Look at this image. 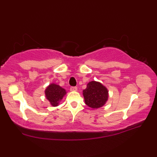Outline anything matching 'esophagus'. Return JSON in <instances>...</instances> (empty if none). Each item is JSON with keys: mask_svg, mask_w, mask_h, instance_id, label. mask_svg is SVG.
Wrapping results in <instances>:
<instances>
[{"mask_svg": "<svg viewBox=\"0 0 157 157\" xmlns=\"http://www.w3.org/2000/svg\"><path fill=\"white\" fill-rule=\"evenodd\" d=\"M70 90H71V92H75L78 90V88L77 87H71L70 88Z\"/></svg>", "mask_w": 157, "mask_h": 157, "instance_id": "esophagus-1", "label": "esophagus"}]
</instances>
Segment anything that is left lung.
<instances>
[{"label": "left lung", "instance_id": "left-lung-1", "mask_svg": "<svg viewBox=\"0 0 157 157\" xmlns=\"http://www.w3.org/2000/svg\"><path fill=\"white\" fill-rule=\"evenodd\" d=\"M86 105L93 109H97L104 106L109 99V90L102 83L91 81L83 90Z\"/></svg>", "mask_w": 157, "mask_h": 157}]
</instances>
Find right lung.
<instances>
[{"label": "right lung", "instance_id": "obj_1", "mask_svg": "<svg viewBox=\"0 0 157 157\" xmlns=\"http://www.w3.org/2000/svg\"><path fill=\"white\" fill-rule=\"evenodd\" d=\"M44 94L46 98L48 100L51 106H57L64 96L67 94V92L59 85L52 83L46 87L44 90Z\"/></svg>", "mask_w": 157, "mask_h": 157}]
</instances>
